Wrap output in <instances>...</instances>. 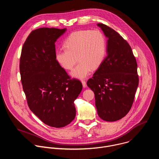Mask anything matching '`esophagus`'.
<instances>
[{
	"label": "esophagus",
	"instance_id": "esophagus-1",
	"mask_svg": "<svg viewBox=\"0 0 159 159\" xmlns=\"http://www.w3.org/2000/svg\"><path fill=\"white\" fill-rule=\"evenodd\" d=\"M82 85H83V87L84 88L87 87V83H86V82L85 80H82Z\"/></svg>",
	"mask_w": 159,
	"mask_h": 159
}]
</instances>
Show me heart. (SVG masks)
<instances>
[{"label":"heart","mask_w":159,"mask_h":159,"mask_svg":"<svg viewBox=\"0 0 159 159\" xmlns=\"http://www.w3.org/2000/svg\"><path fill=\"white\" fill-rule=\"evenodd\" d=\"M64 49L55 52V59L66 70H72L79 64L71 75L77 79L86 78L93 68L97 69L102 63L106 53V41L99 30H81L71 33L64 42Z\"/></svg>","instance_id":"heart-1"}]
</instances>
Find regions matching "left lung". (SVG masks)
I'll return each instance as SVG.
<instances>
[{
  "label": "left lung",
  "mask_w": 159,
  "mask_h": 159,
  "mask_svg": "<svg viewBox=\"0 0 159 159\" xmlns=\"http://www.w3.org/2000/svg\"><path fill=\"white\" fill-rule=\"evenodd\" d=\"M107 38V56L87 82L95 94L99 116L115 121L129 111L139 85L137 63L128 42L116 31L98 23Z\"/></svg>",
  "instance_id": "1"
}]
</instances>
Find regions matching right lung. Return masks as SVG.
I'll return each mask as SVG.
<instances>
[{
    "label": "right lung",
    "mask_w": 159,
    "mask_h": 159,
    "mask_svg": "<svg viewBox=\"0 0 159 159\" xmlns=\"http://www.w3.org/2000/svg\"><path fill=\"white\" fill-rule=\"evenodd\" d=\"M66 29L41 28L33 31L22 47L19 70L28 106L41 121L61 128L76 115L74 101L82 89L55 59V42Z\"/></svg>",
    "instance_id": "add662e5"
}]
</instances>
